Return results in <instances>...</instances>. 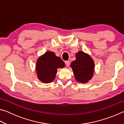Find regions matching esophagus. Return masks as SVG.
Instances as JSON below:
<instances>
[{
	"mask_svg": "<svg viewBox=\"0 0 124 124\" xmlns=\"http://www.w3.org/2000/svg\"><path fill=\"white\" fill-rule=\"evenodd\" d=\"M65 63H66V65L67 67H68L70 65V62L69 61H66L65 62Z\"/></svg>",
	"mask_w": 124,
	"mask_h": 124,
	"instance_id": "esophagus-1",
	"label": "esophagus"
}]
</instances>
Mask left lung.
Instances as JSON below:
<instances>
[{"label":"left lung","mask_w":124,"mask_h":124,"mask_svg":"<svg viewBox=\"0 0 124 124\" xmlns=\"http://www.w3.org/2000/svg\"><path fill=\"white\" fill-rule=\"evenodd\" d=\"M75 79L78 82L86 83L91 79L94 71V63L91 58L84 52L76 54V60L71 63Z\"/></svg>","instance_id":"left-lung-1"}]
</instances>
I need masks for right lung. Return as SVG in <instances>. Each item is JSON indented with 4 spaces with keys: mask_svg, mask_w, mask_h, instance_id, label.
<instances>
[{
    "mask_svg": "<svg viewBox=\"0 0 124 124\" xmlns=\"http://www.w3.org/2000/svg\"><path fill=\"white\" fill-rule=\"evenodd\" d=\"M64 63L54 52L48 51L37 61L36 70L38 79L44 83L51 82L55 78L58 68H63Z\"/></svg>",
    "mask_w": 124,
    "mask_h": 124,
    "instance_id": "right-lung-1",
    "label": "right lung"
}]
</instances>
